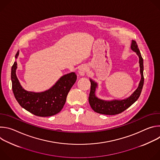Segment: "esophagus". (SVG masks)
Returning <instances> with one entry per match:
<instances>
[{
    "label": "esophagus",
    "mask_w": 160,
    "mask_h": 160,
    "mask_svg": "<svg viewBox=\"0 0 160 160\" xmlns=\"http://www.w3.org/2000/svg\"><path fill=\"white\" fill-rule=\"evenodd\" d=\"M87 66H85V65H82L79 68L78 73L81 76H84L87 73Z\"/></svg>",
    "instance_id": "obj_1"
}]
</instances>
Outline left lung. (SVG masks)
<instances>
[{"label": "left lung", "instance_id": "obj_1", "mask_svg": "<svg viewBox=\"0 0 160 160\" xmlns=\"http://www.w3.org/2000/svg\"><path fill=\"white\" fill-rule=\"evenodd\" d=\"M131 49L135 52L139 58V66L140 72L141 75V79L139 82V86L134 92L128 98L123 100H112V101H104L98 98L96 96L95 91L98 87V83L90 79V92L88 97L89 104L92 109L96 112L103 114L107 115H115L121 113L133 104L139 98L142 89L144 85V66L143 59L142 58L140 51L138 48V45L135 40H132L131 44Z\"/></svg>", "mask_w": 160, "mask_h": 160}]
</instances>
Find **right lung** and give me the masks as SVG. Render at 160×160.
Masks as SVG:
<instances>
[{
  "instance_id": "1",
  "label": "right lung",
  "mask_w": 160,
  "mask_h": 160,
  "mask_svg": "<svg viewBox=\"0 0 160 160\" xmlns=\"http://www.w3.org/2000/svg\"><path fill=\"white\" fill-rule=\"evenodd\" d=\"M19 51L15 58L17 59ZM17 62L11 68L12 88L14 97L19 105L33 115L46 117L61 111L66 100L67 95L77 80V75L72 72L61 77L50 89L42 92L27 91L22 88L16 77Z\"/></svg>"
}]
</instances>
